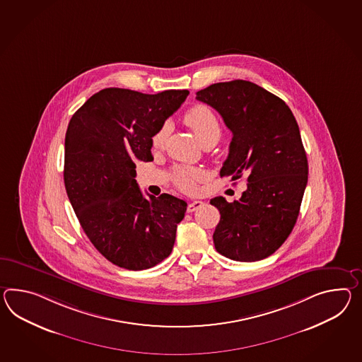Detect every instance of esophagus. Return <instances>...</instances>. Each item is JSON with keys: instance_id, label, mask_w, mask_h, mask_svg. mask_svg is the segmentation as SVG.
Masks as SVG:
<instances>
[{"instance_id": "obj_1", "label": "esophagus", "mask_w": 362, "mask_h": 362, "mask_svg": "<svg viewBox=\"0 0 362 362\" xmlns=\"http://www.w3.org/2000/svg\"><path fill=\"white\" fill-rule=\"evenodd\" d=\"M203 202H199V200H196V202H192V203L188 204V206H187V212L192 213L196 211V209H199V208H202L203 206Z\"/></svg>"}]
</instances>
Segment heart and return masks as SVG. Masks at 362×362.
<instances>
[{"label":"heart","mask_w":362,"mask_h":362,"mask_svg":"<svg viewBox=\"0 0 362 362\" xmlns=\"http://www.w3.org/2000/svg\"><path fill=\"white\" fill-rule=\"evenodd\" d=\"M185 122L197 136L202 144L209 140H218L221 134L220 122L212 110L205 105H196L189 108L185 115ZM168 125L163 124L154 133L151 144L156 149L160 148L168 137ZM174 182L185 192H194L197 183L205 177L202 168L194 166H177L174 168Z\"/></svg>","instance_id":"1"}]
</instances>
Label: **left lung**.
<instances>
[{
  "label": "left lung",
  "instance_id": "1",
  "mask_svg": "<svg viewBox=\"0 0 362 362\" xmlns=\"http://www.w3.org/2000/svg\"><path fill=\"white\" fill-rule=\"evenodd\" d=\"M196 99L213 107L233 133L221 177L248 175L239 200H211L221 214L214 247L237 262L265 259L289 237L308 185L298 124L282 99L250 81L213 83Z\"/></svg>",
  "mask_w": 362,
  "mask_h": 362
}]
</instances>
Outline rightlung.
Returning a JSON list of instances; mask_svg holds the SVG:
<instances>
[{
  "instance_id": "1",
  "label": "right lung",
  "mask_w": 362,
  "mask_h": 362,
  "mask_svg": "<svg viewBox=\"0 0 362 362\" xmlns=\"http://www.w3.org/2000/svg\"><path fill=\"white\" fill-rule=\"evenodd\" d=\"M189 94H142L108 88L71 116L65 136L64 183L81 226L102 255L129 271L166 259L187 203L142 194L134 162L151 160V139Z\"/></svg>"
}]
</instances>
